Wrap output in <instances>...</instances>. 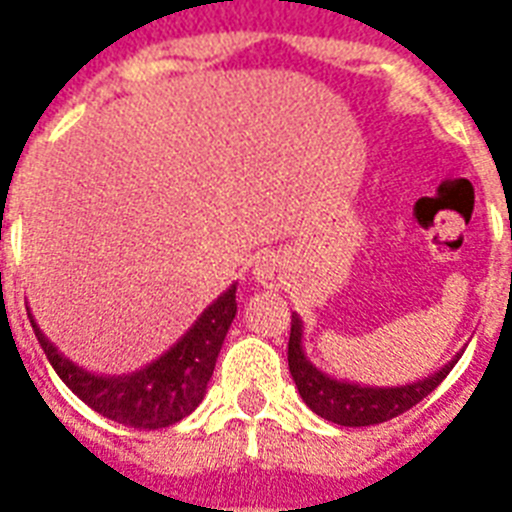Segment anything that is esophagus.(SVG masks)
<instances>
[{
  "label": "esophagus",
  "instance_id": "esophagus-1",
  "mask_svg": "<svg viewBox=\"0 0 512 512\" xmlns=\"http://www.w3.org/2000/svg\"><path fill=\"white\" fill-rule=\"evenodd\" d=\"M252 276L257 279V284H263V287H276L284 276V265H281L279 255H273V252H265L255 260V268H252Z\"/></svg>",
  "mask_w": 512,
  "mask_h": 512
}]
</instances>
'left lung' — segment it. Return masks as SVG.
Instances as JSON below:
<instances>
[{"label":"left lung","mask_w":512,"mask_h":512,"mask_svg":"<svg viewBox=\"0 0 512 512\" xmlns=\"http://www.w3.org/2000/svg\"><path fill=\"white\" fill-rule=\"evenodd\" d=\"M289 372L295 380L300 396L311 412H316L324 420L345 425V428H366V425H380L398 414L409 412L414 404H420L422 398L444 382V377L452 372L460 353L454 356L446 366H441L436 374H430L425 380L398 385V388H369V385H356L329 377L305 358L303 350V321L297 313H292V332H289L287 345Z\"/></svg>","instance_id":"left-lung-1"}]
</instances>
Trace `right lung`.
<instances>
[{"mask_svg":"<svg viewBox=\"0 0 512 512\" xmlns=\"http://www.w3.org/2000/svg\"><path fill=\"white\" fill-rule=\"evenodd\" d=\"M34 335L50 358L52 369L66 382L71 393L103 414L106 420L138 430L170 428L196 409L207 393V382L215 372L217 353L223 348L231 321L236 319V284L217 297L193 327L146 369L132 374L106 377L92 374L68 361L28 313Z\"/></svg>","mask_w":512,"mask_h":512,"instance_id":"1","label":"right lung"}]
</instances>
